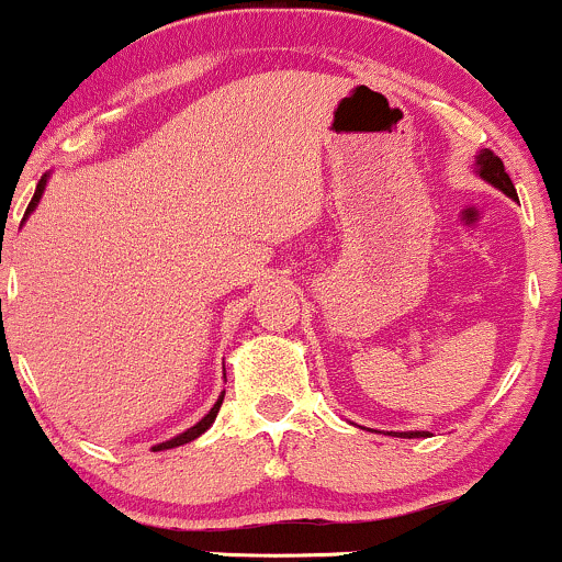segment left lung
I'll return each mask as SVG.
<instances>
[{"label":"left lung","instance_id":"1","mask_svg":"<svg viewBox=\"0 0 562 562\" xmlns=\"http://www.w3.org/2000/svg\"><path fill=\"white\" fill-rule=\"evenodd\" d=\"M477 165H480V176L485 178V181L493 183L496 189H502L504 194L515 196L517 200V191H515V183H512V178L507 176V170H504V162L496 157L491 149H485L483 154L477 157ZM400 437H424L422 431H403Z\"/></svg>","mask_w":562,"mask_h":562}]
</instances>
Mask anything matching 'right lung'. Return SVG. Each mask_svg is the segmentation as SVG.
Masks as SVG:
<instances>
[{"instance_id":"1","label":"right lung","mask_w":562,"mask_h":562,"mask_svg":"<svg viewBox=\"0 0 562 562\" xmlns=\"http://www.w3.org/2000/svg\"><path fill=\"white\" fill-rule=\"evenodd\" d=\"M45 183H47V178H42V181L36 183V191H34V196H31V202H29V207H26V215H29L31 211H34V207H36V202H40L42 191H45ZM221 403H224V394H221V397H218V403L213 405L211 413H207V416L202 418V422H196L194 427L183 431V435L172 437V440H168V442H159V446H154L151 451H165V448H178V446H183V442H191V440H196V437H200L202 431H205V429L211 427V424L215 422V416H218V408H221Z\"/></svg>"}]
</instances>
